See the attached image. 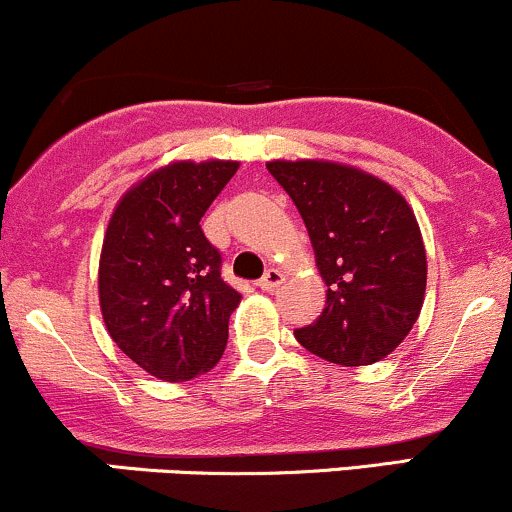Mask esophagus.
Returning <instances> with one entry per match:
<instances>
[{
	"instance_id": "34e87169",
	"label": "esophagus",
	"mask_w": 512,
	"mask_h": 512,
	"mask_svg": "<svg viewBox=\"0 0 512 512\" xmlns=\"http://www.w3.org/2000/svg\"><path fill=\"white\" fill-rule=\"evenodd\" d=\"M283 280H285V276L278 271V268H268L266 276L258 280V288H261V290H278L280 285H283Z\"/></svg>"
}]
</instances>
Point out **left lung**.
Here are the masks:
<instances>
[{"mask_svg": "<svg viewBox=\"0 0 512 512\" xmlns=\"http://www.w3.org/2000/svg\"><path fill=\"white\" fill-rule=\"evenodd\" d=\"M266 168L298 207L327 285V307L295 339L339 366L386 359L420 317L427 285L425 244L405 197L342 163Z\"/></svg>", "mask_w": 512, "mask_h": 512, "instance_id": "8db88e82", "label": "left lung"}]
</instances>
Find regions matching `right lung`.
I'll use <instances>...</instances> for the list:
<instances>
[{"label": "right lung", "mask_w": 512, "mask_h": 512, "mask_svg": "<svg viewBox=\"0 0 512 512\" xmlns=\"http://www.w3.org/2000/svg\"><path fill=\"white\" fill-rule=\"evenodd\" d=\"M236 161H178L119 200L100 258L109 337L151 376L190 381L222 359L241 295L200 227Z\"/></svg>", "instance_id": "obj_1"}]
</instances>
